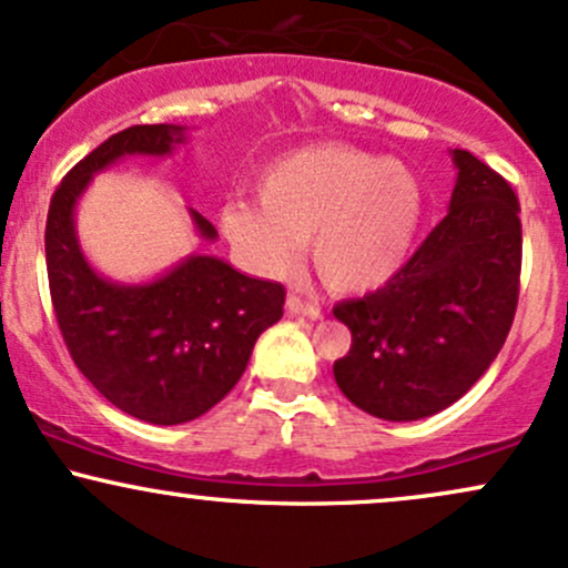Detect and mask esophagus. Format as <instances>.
Listing matches in <instances>:
<instances>
[{"label":"esophagus","mask_w":568,"mask_h":568,"mask_svg":"<svg viewBox=\"0 0 568 568\" xmlns=\"http://www.w3.org/2000/svg\"><path fill=\"white\" fill-rule=\"evenodd\" d=\"M285 310H288L291 315L321 317V304H317V302H310V298H302V296H296V293H291V296H288V302H285Z\"/></svg>","instance_id":"esophagus-1"}]
</instances>
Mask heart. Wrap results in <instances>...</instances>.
<instances>
[{"mask_svg":"<svg viewBox=\"0 0 568 568\" xmlns=\"http://www.w3.org/2000/svg\"><path fill=\"white\" fill-rule=\"evenodd\" d=\"M258 202L234 200L221 230L253 270L291 275L312 243L317 275L336 293H368L406 264L425 186L406 162L349 143L283 154L256 181Z\"/></svg>","mask_w":568,"mask_h":568,"instance_id":"heart-1","label":"heart"}]
</instances>
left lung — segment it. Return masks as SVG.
<instances>
[{"mask_svg": "<svg viewBox=\"0 0 568 568\" xmlns=\"http://www.w3.org/2000/svg\"><path fill=\"white\" fill-rule=\"evenodd\" d=\"M446 219L379 291L334 306L352 347L338 389L371 416L416 422L473 387L505 344L518 306L520 205L465 149Z\"/></svg>", "mask_w": 568, "mask_h": 568, "instance_id": "left-lung-1", "label": "left lung"}]
</instances>
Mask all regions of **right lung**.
Listing matches in <instances>:
<instances>
[{
	"mask_svg": "<svg viewBox=\"0 0 568 568\" xmlns=\"http://www.w3.org/2000/svg\"><path fill=\"white\" fill-rule=\"evenodd\" d=\"M181 125H133L63 175L48 211L44 258L53 310L84 379L149 425H184L211 410L251 361L256 338L283 317L285 288L216 256H186L149 283L98 275L77 240L74 207L95 173L122 158H165ZM202 240L219 232L189 207Z\"/></svg>",
	"mask_w": 568,
	"mask_h": 568,
	"instance_id": "1",
	"label": "right lung"
}]
</instances>
